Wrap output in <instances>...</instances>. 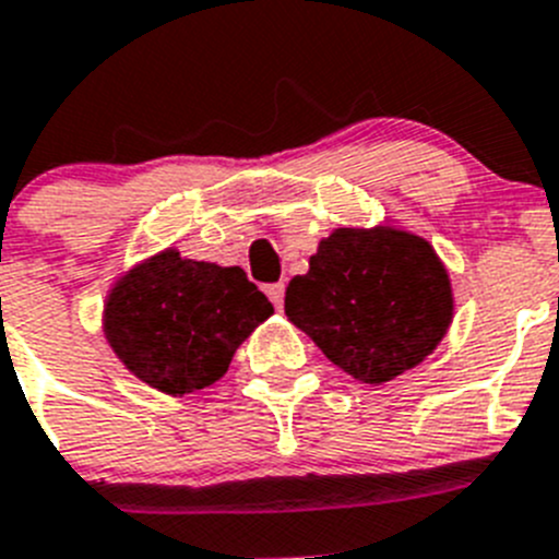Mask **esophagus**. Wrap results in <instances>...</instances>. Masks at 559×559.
<instances>
[{
	"mask_svg": "<svg viewBox=\"0 0 559 559\" xmlns=\"http://www.w3.org/2000/svg\"><path fill=\"white\" fill-rule=\"evenodd\" d=\"M265 294H269V299L276 305V308H283L285 283H271V285H265Z\"/></svg>",
	"mask_w": 559,
	"mask_h": 559,
	"instance_id": "esophagus-1",
	"label": "esophagus"
}]
</instances>
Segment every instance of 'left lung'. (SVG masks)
<instances>
[{
    "label": "left lung",
    "instance_id": "1",
    "mask_svg": "<svg viewBox=\"0 0 559 559\" xmlns=\"http://www.w3.org/2000/svg\"><path fill=\"white\" fill-rule=\"evenodd\" d=\"M285 316L335 367L386 383L431 355L453 319L445 265L408 231L335 229L285 288Z\"/></svg>",
    "mask_w": 559,
    "mask_h": 559
}]
</instances>
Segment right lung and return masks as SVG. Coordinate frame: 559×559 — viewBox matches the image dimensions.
Segmentation results:
<instances>
[{
    "label": "right lung",
    "mask_w": 559,
    "mask_h": 559,
    "mask_svg": "<svg viewBox=\"0 0 559 559\" xmlns=\"http://www.w3.org/2000/svg\"><path fill=\"white\" fill-rule=\"evenodd\" d=\"M271 313L274 305L243 269L195 263L167 249L114 285L103 328L114 353L147 386L190 394L215 383Z\"/></svg>",
    "instance_id": "1"
}]
</instances>
